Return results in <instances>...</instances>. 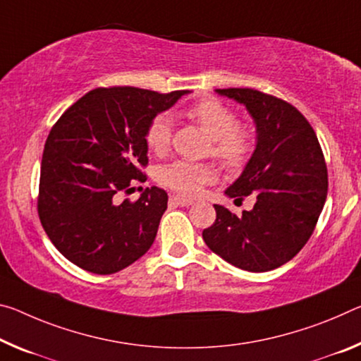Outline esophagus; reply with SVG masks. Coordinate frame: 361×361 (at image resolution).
I'll use <instances>...</instances> for the list:
<instances>
[{"instance_id":"34e87169","label":"esophagus","mask_w":361,"mask_h":361,"mask_svg":"<svg viewBox=\"0 0 361 361\" xmlns=\"http://www.w3.org/2000/svg\"><path fill=\"white\" fill-rule=\"evenodd\" d=\"M170 202L171 204H176V205H181V207H188V205H191L194 201L190 197H183V196H171L170 197Z\"/></svg>"}]
</instances>
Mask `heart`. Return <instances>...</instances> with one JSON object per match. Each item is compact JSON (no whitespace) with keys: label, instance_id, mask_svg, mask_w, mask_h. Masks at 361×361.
Listing matches in <instances>:
<instances>
[{"label":"heart","instance_id":"1","mask_svg":"<svg viewBox=\"0 0 361 361\" xmlns=\"http://www.w3.org/2000/svg\"><path fill=\"white\" fill-rule=\"evenodd\" d=\"M186 116L212 138V154L228 167H239L254 151V131L249 125L238 123L233 109L215 98H202L188 109ZM171 140L170 120L157 116L146 131V145L152 152L169 149ZM159 180L164 186L185 196H194L205 183L215 180V170L209 164L176 160L160 170Z\"/></svg>","mask_w":361,"mask_h":361}]
</instances>
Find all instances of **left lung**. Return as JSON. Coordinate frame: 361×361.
Segmentation results:
<instances>
[{"mask_svg":"<svg viewBox=\"0 0 361 361\" xmlns=\"http://www.w3.org/2000/svg\"><path fill=\"white\" fill-rule=\"evenodd\" d=\"M244 104L257 145L226 196L255 197L236 215L214 205L216 220L202 231L212 252L247 271H270L299 254L317 226L328 194V170L308 120L289 102L252 88L215 90Z\"/></svg>","mask_w":361,"mask_h":361,"instance_id":"8db88e82","label":"left lung"}]
</instances>
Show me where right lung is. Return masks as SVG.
Listing matches in <instances>:
<instances>
[{"mask_svg":"<svg viewBox=\"0 0 361 361\" xmlns=\"http://www.w3.org/2000/svg\"><path fill=\"white\" fill-rule=\"evenodd\" d=\"M188 91L135 87L96 88L62 114L44 145L38 215L56 249L83 270L112 274L145 255L154 243L169 196L146 188V131L157 114Z\"/></svg>","mask_w":361,"mask_h":361,"instance_id":"add662e5","label":"right lung"}]
</instances>
